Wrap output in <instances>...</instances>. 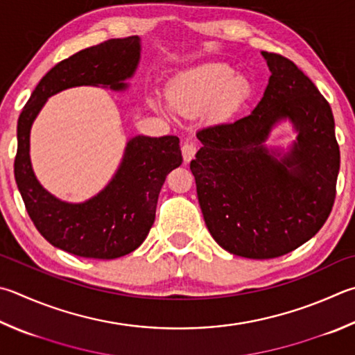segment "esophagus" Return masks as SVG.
<instances>
[{
  "label": "esophagus",
  "instance_id": "obj_1",
  "mask_svg": "<svg viewBox=\"0 0 355 355\" xmlns=\"http://www.w3.org/2000/svg\"><path fill=\"white\" fill-rule=\"evenodd\" d=\"M182 153H183V159L184 163H189V161L196 157L197 153V147L192 143H184L182 146Z\"/></svg>",
  "mask_w": 355,
  "mask_h": 355
}]
</instances>
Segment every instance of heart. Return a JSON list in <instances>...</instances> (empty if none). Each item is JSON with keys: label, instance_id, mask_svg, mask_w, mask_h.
Instances as JSON below:
<instances>
[{"label": "heart", "instance_id": "heart-1", "mask_svg": "<svg viewBox=\"0 0 355 355\" xmlns=\"http://www.w3.org/2000/svg\"><path fill=\"white\" fill-rule=\"evenodd\" d=\"M250 96V83L227 63L211 62L184 71L167 88L173 112L197 114L208 108L211 118L223 119L241 108Z\"/></svg>", "mask_w": 355, "mask_h": 355}]
</instances>
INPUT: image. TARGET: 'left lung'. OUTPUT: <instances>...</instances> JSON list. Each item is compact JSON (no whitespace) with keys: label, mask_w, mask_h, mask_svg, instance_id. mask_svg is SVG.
Segmentation results:
<instances>
[{"label":"left lung","mask_w":355,"mask_h":355,"mask_svg":"<svg viewBox=\"0 0 355 355\" xmlns=\"http://www.w3.org/2000/svg\"><path fill=\"white\" fill-rule=\"evenodd\" d=\"M272 71L251 114L203 127L191 171L206 227L223 250L250 259L287 254L329 217L340 149L329 102L292 60L262 53ZM288 119L299 137L284 157L263 144Z\"/></svg>","instance_id":"1"}]
</instances>
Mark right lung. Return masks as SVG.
Wrapping results in <instances>:
<instances>
[{"label":"right lung","mask_w":355,"mask_h":355,"mask_svg":"<svg viewBox=\"0 0 355 355\" xmlns=\"http://www.w3.org/2000/svg\"><path fill=\"white\" fill-rule=\"evenodd\" d=\"M139 37L112 38L82 49L51 68L26 102L17 125L14 173L26 211L51 245L80 257L114 259L137 250L149 234L167 173L182 164L180 139H128L112 182L83 203L55 198L38 183L29 158L32 122L49 96L71 87L102 85L125 89L139 62Z\"/></svg>","instance_id":"right-lung-1"}]
</instances>
